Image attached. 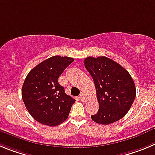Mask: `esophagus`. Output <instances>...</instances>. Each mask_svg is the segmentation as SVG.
Here are the masks:
<instances>
[{"mask_svg":"<svg viewBox=\"0 0 155 155\" xmlns=\"http://www.w3.org/2000/svg\"><path fill=\"white\" fill-rule=\"evenodd\" d=\"M79 99H80V100H82V101H83V102L86 101V95H85L83 93H82L80 95H79Z\"/></svg>","mask_w":155,"mask_h":155,"instance_id":"obj_1","label":"esophagus"}]
</instances>
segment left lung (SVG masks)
<instances>
[{"mask_svg": "<svg viewBox=\"0 0 155 155\" xmlns=\"http://www.w3.org/2000/svg\"><path fill=\"white\" fill-rule=\"evenodd\" d=\"M84 65L93 79L99 103L98 112L91 116L92 120L107 125L124 117L136 97V88L129 72L106 56L87 57Z\"/></svg>", "mask_w": 155, "mask_h": 155, "instance_id": "left-lung-1", "label": "left lung"}]
</instances>
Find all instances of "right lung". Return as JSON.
<instances>
[{
	"mask_svg": "<svg viewBox=\"0 0 155 155\" xmlns=\"http://www.w3.org/2000/svg\"><path fill=\"white\" fill-rule=\"evenodd\" d=\"M74 61L67 56L55 55L33 68L22 86L24 104L31 116L41 124L58 126L67 119L76 100L65 93L58 77Z\"/></svg>",
	"mask_w": 155,
	"mask_h": 155,
	"instance_id": "obj_1",
	"label": "right lung"
}]
</instances>
